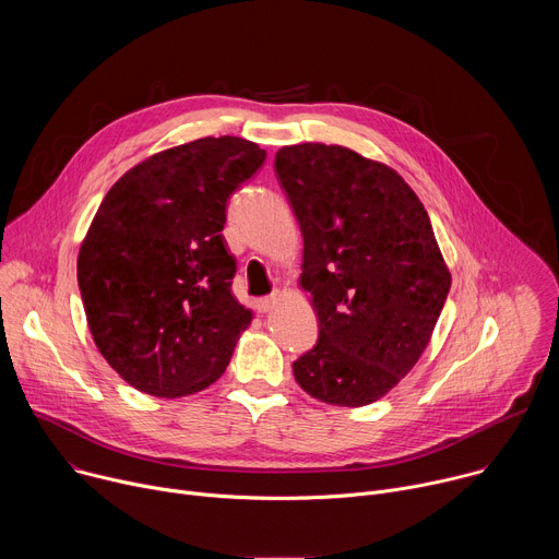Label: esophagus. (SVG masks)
<instances>
[{"label": "esophagus", "instance_id": "obj_1", "mask_svg": "<svg viewBox=\"0 0 559 559\" xmlns=\"http://www.w3.org/2000/svg\"><path fill=\"white\" fill-rule=\"evenodd\" d=\"M276 300H278V294H270V296H263V298H259V300H254V309L259 311V313H267L274 305H276Z\"/></svg>", "mask_w": 559, "mask_h": 559}]
</instances>
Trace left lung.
Wrapping results in <instances>:
<instances>
[{
    "mask_svg": "<svg viewBox=\"0 0 559 559\" xmlns=\"http://www.w3.org/2000/svg\"><path fill=\"white\" fill-rule=\"evenodd\" d=\"M274 170L318 316L294 378L323 403L369 405L418 362L451 287L429 214L401 175L343 145L281 147Z\"/></svg>",
    "mask_w": 559,
    "mask_h": 559,
    "instance_id": "left-lung-1",
    "label": "left lung"
}]
</instances>
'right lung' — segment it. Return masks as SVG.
<instances>
[{"label": "right lung", "instance_id": "add662e5", "mask_svg": "<svg viewBox=\"0 0 559 559\" xmlns=\"http://www.w3.org/2000/svg\"><path fill=\"white\" fill-rule=\"evenodd\" d=\"M265 156L238 136L197 139L145 158L102 201L76 281L97 349L134 389L179 397L225 371L252 313L231 296L221 229Z\"/></svg>", "mask_w": 559, "mask_h": 559}]
</instances>
